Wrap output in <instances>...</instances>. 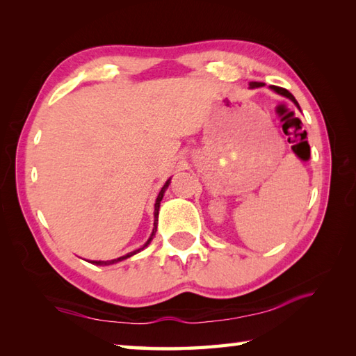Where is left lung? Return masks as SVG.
Masks as SVG:
<instances>
[{
    "instance_id": "left-lung-1",
    "label": "left lung",
    "mask_w": 356,
    "mask_h": 356,
    "mask_svg": "<svg viewBox=\"0 0 356 356\" xmlns=\"http://www.w3.org/2000/svg\"><path fill=\"white\" fill-rule=\"evenodd\" d=\"M261 86H263L261 82H251V87H252V88H255V87H261ZM270 88L274 90V92H277L278 95H283V96H286V97H289V99H291V101H292V102L298 107V102H297V99H295V97L292 96V93L287 92L286 88H283V87H277V86H270ZM298 108H300V107H298Z\"/></svg>"
}]
</instances>
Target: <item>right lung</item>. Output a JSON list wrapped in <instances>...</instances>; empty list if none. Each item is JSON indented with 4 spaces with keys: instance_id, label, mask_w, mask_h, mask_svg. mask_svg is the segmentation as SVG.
I'll return each mask as SVG.
<instances>
[{
    "instance_id": "1",
    "label": "right lung",
    "mask_w": 356,
    "mask_h": 356,
    "mask_svg": "<svg viewBox=\"0 0 356 356\" xmlns=\"http://www.w3.org/2000/svg\"><path fill=\"white\" fill-rule=\"evenodd\" d=\"M170 185V180H166V184L163 185V188L161 190V193H159V195H157V199H156V203H154V228H153V234H151V237L148 238V241L145 245H143L140 249H136V251H133V252H130V254H127V255H124V257H119V259H115V260H110V261H92L93 264H115V263H118V261H122V260H125V259H128V257H131V255H134V254H138V252H140L143 248L145 246H148L149 245V241H151V238H153V236L156 234V231H157V216H159V207H161V200H162V197H163V193H165V190H166V186Z\"/></svg>"
}]
</instances>
